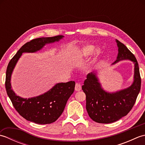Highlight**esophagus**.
Masks as SVG:
<instances>
[{
  "mask_svg": "<svg viewBox=\"0 0 145 145\" xmlns=\"http://www.w3.org/2000/svg\"><path fill=\"white\" fill-rule=\"evenodd\" d=\"M75 89L76 91H80L82 90V85H80V84H79V83H76L75 84Z\"/></svg>",
  "mask_w": 145,
  "mask_h": 145,
  "instance_id": "esophagus-1",
  "label": "esophagus"
}]
</instances>
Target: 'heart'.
I'll list each match as a JSON object with an SVG mask.
<instances>
[{"mask_svg":"<svg viewBox=\"0 0 145 145\" xmlns=\"http://www.w3.org/2000/svg\"><path fill=\"white\" fill-rule=\"evenodd\" d=\"M96 50V47L95 45H88L82 47L80 50L77 52V55L79 57L82 58H88L94 54V52ZM97 54H100V50H98Z\"/></svg>","mask_w":145,"mask_h":145,"instance_id":"b5f03b06","label":"heart"}]
</instances>
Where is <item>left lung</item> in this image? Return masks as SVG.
I'll list each match as a JSON object with an SVG mask.
<instances>
[{
	"mask_svg": "<svg viewBox=\"0 0 145 145\" xmlns=\"http://www.w3.org/2000/svg\"><path fill=\"white\" fill-rule=\"evenodd\" d=\"M116 42L118 54L112 65L123 60L133 61L134 80L129 87L110 93L101 87L96 73L87 75L82 86L86 95V109L89 116L99 123H113L127 115L133 108L141 88L140 70L136 58L123 44L118 40Z\"/></svg>",
	"mask_w": 145,
	"mask_h": 145,
	"instance_id": "1",
	"label": "left lung"
}]
</instances>
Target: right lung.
I'll use <instances>...</instances> for the list:
<instances>
[{
	"label": "right lung",
	"instance_id": "add662e5",
	"mask_svg": "<svg viewBox=\"0 0 145 145\" xmlns=\"http://www.w3.org/2000/svg\"><path fill=\"white\" fill-rule=\"evenodd\" d=\"M64 36L42 37L32 40L18 50L8 64L5 77V88L13 106L20 115L35 123L50 124L56 121L63 113L66 103L75 90V82L58 83L44 94L29 98H22L15 93L11 87V76L18 60L23 53H34L46 44L58 42Z\"/></svg>",
	"mask_w": 145,
	"mask_h": 145
}]
</instances>
